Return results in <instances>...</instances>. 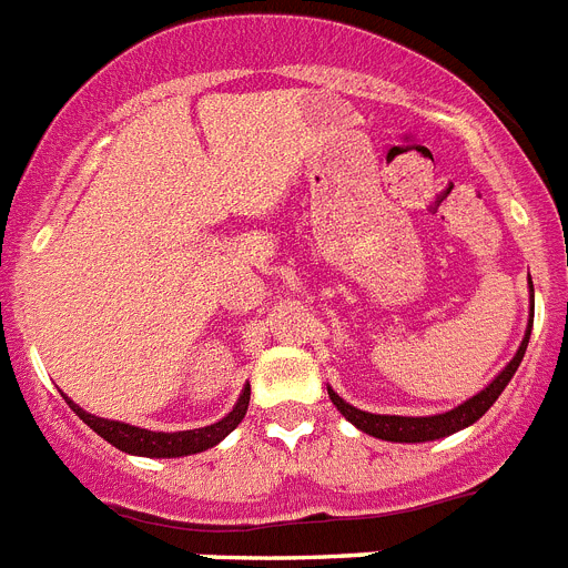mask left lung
<instances>
[{
	"instance_id": "1",
	"label": "left lung",
	"mask_w": 568,
	"mask_h": 568,
	"mask_svg": "<svg viewBox=\"0 0 568 568\" xmlns=\"http://www.w3.org/2000/svg\"><path fill=\"white\" fill-rule=\"evenodd\" d=\"M528 290H531V302H535V284L528 278ZM531 324H535V307H531V316H528V327L526 336H523L520 347H517L515 358L503 367L491 382H488L477 396L471 399H465L463 405L457 408L445 410V414H434V416H390V414H371V410H358L353 408L351 402H344L342 396L327 387V394H331V402L336 405L338 414L347 419L351 425H356L358 430H365V434L376 436V439H385V443H434V439H443V436L457 434V430L468 428L479 419V416L486 414L491 408L497 396L506 390V385L511 382V376L520 367L523 356H526L528 347V336H531Z\"/></svg>"
}]
</instances>
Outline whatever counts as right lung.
<instances>
[{
    "mask_svg": "<svg viewBox=\"0 0 568 568\" xmlns=\"http://www.w3.org/2000/svg\"><path fill=\"white\" fill-rule=\"evenodd\" d=\"M65 402L71 405L82 423L89 425L94 434H100L105 443H111L114 448L125 450V454H134V457H154V459H169V457H189V454H201V450L212 448L224 439L226 434L241 425L246 408H250V385H244L241 396H237L235 408L217 419L215 425H206V428L195 430H174V434H166V430H149L138 428V425L118 423V419H103V416H94L89 410H82L77 402H71L65 396Z\"/></svg>",
    "mask_w": 568,
    "mask_h": 568,
    "instance_id": "1",
    "label": "right lung"
}]
</instances>
